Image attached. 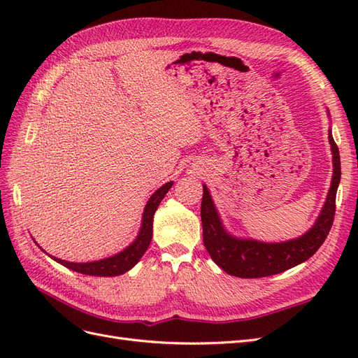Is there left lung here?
Listing matches in <instances>:
<instances>
[{"instance_id":"left-lung-1","label":"left lung","mask_w":358,"mask_h":358,"mask_svg":"<svg viewBox=\"0 0 358 358\" xmlns=\"http://www.w3.org/2000/svg\"><path fill=\"white\" fill-rule=\"evenodd\" d=\"M327 113L330 116L329 110ZM329 142L333 155V176L327 199L315 224L297 239L267 243L254 239H242V237L230 234L225 230L208 187L203 185V243L215 264H218L224 272L231 276L264 278L278 275L300 263H305L318 251L333 225L336 192H338L341 182V157L339 149L333 140L331 129H329Z\"/></svg>"}]
</instances>
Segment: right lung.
<instances>
[{
	"label": "right lung",
	"mask_w": 358,
	"mask_h": 358,
	"mask_svg": "<svg viewBox=\"0 0 358 358\" xmlns=\"http://www.w3.org/2000/svg\"><path fill=\"white\" fill-rule=\"evenodd\" d=\"M171 185H173V180L164 183V185L158 188L152 194V196H150V199L148 200V203L145 206L140 231L134 239V242L131 245H128L124 251L117 252L112 257L96 259V262H90V263H71V262H66V259H61V258L52 257V255H49V257L52 259H55L57 263L62 264L64 267L74 270V272H78V273H83V275H90V276L124 275L125 272L131 270L138 263V259L143 257L146 249L149 248V243H150V241H152V222H154L155 210L158 209L161 200L164 199V196L169 192Z\"/></svg>",
	"instance_id": "obj_1"
}]
</instances>
